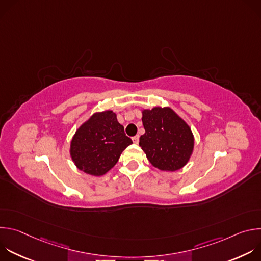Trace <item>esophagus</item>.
Returning <instances> with one entry per match:
<instances>
[{"instance_id":"34e87169","label":"esophagus","mask_w":261,"mask_h":261,"mask_svg":"<svg viewBox=\"0 0 261 261\" xmlns=\"http://www.w3.org/2000/svg\"><path fill=\"white\" fill-rule=\"evenodd\" d=\"M132 140H133V142H134L135 144H137V143H138V141H139V136H138V135H136V136L132 137Z\"/></svg>"}]
</instances>
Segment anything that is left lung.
I'll return each mask as SVG.
<instances>
[{
	"label": "left lung",
	"instance_id": "left-lung-1",
	"mask_svg": "<svg viewBox=\"0 0 261 261\" xmlns=\"http://www.w3.org/2000/svg\"><path fill=\"white\" fill-rule=\"evenodd\" d=\"M145 133L139 145L153 166L163 171H175L188 163L194 148L193 133L170 107L156 106L142 110Z\"/></svg>",
	"mask_w": 261,
	"mask_h": 261
}]
</instances>
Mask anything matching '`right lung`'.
<instances>
[{
	"instance_id": "add662e5",
	"label": "right lung",
	"mask_w": 261,
	"mask_h": 261,
	"mask_svg": "<svg viewBox=\"0 0 261 261\" xmlns=\"http://www.w3.org/2000/svg\"><path fill=\"white\" fill-rule=\"evenodd\" d=\"M132 143L113 110L95 113L74 134L70 156L76 167L94 176L113 168L125 148Z\"/></svg>"
}]
</instances>
